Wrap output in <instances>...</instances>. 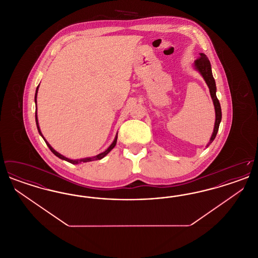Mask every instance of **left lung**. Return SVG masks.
Instances as JSON below:
<instances>
[{"mask_svg":"<svg viewBox=\"0 0 258 258\" xmlns=\"http://www.w3.org/2000/svg\"><path fill=\"white\" fill-rule=\"evenodd\" d=\"M199 54H200L199 58L194 62V68H195L196 71L201 74V76L205 80V82L208 86L210 95H211V98L213 100V103H214V106H215V112H216V121H215L214 131H213V134H212V136L210 138V141H209V143L206 146V147H208L209 145L214 141V139L216 138V135L218 134L219 126H220L221 121V108L220 101H219V99L217 98V95H216L217 87H216V81H215L214 76L212 74V68H211L210 61H209L207 56L204 53H199Z\"/></svg>","mask_w":258,"mask_h":258,"instance_id":"obj_1","label":"left lung"}]
</instances>
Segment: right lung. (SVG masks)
Masks as SVG:
<instances>
[{
    "instance_id": "obj_1",
    "label": "right lung",
    "mask_w": 258,
    "mask_h": 258,
    "mask_svg": "<svg viewBox=\"0 0 258 258\" xmlns=\"http://www.w3.org/2000/svg\"><path fill=\"white\" fill-rule=\"evenodd\" d=\"M39 86V85H38ZM38 86L37 87V90H36V95H35V102H36V104H37V91H38ZM36 123H37V131H38V133H39V135H41V137L43 138V140L45 141V143H46V145L48 146L50 150H51V152L56 156V157H58L59 159H61L62 160H66V161H68V162H71V163H73V164H79V163H83V162H88V161H94V160H101V159H103L109 152H110L111 150L113 149V148L116 146V143H117V138H118V134L116 135L115 136V138H114V140H113V142H112V144H111L109 147L107 148L104 152H102V153H100V154H98L97 156H94V157H89V158H84V159H80V160H71V159H69V158H67V157H64V156H62L61 155L60 153H58L57 151H55L53 148L51 147V145H50L49 143L46 141V139L43 137V135L41 134V132H40V128H39V125H38V120H37V111H36Z\"/></svg>"
}]
</instances>
